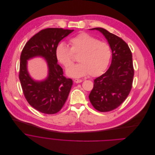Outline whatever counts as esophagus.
I'll use <instances>...</instances> for the list:
<instances>
[{
  "instance_id": "esophagus-1",
  "label": "esophagus",
  "mask_w": 155,
  "mask_h": 155,
  "mask_svg": "<svg viewBox=\"0 0 155 155\" xmlns=\"http://www.w3.org/2000/svg\"><path fill=\"white\" fill-rule=\"evenodd\" d=\"M82 80L81 79H75L74 80V82H75V83H81V82H82Z\"/></svg>"
}]
</instances>
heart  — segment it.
Returning <instances> with one entry per match:
<instances>
[{
	"mask_svg": "<svg viewBox=\"0 0 155 155\" xmlns=\"http://www.w3.org/2000/svg\"><path fill=\"white\" fill-rule=\"evenodd\" d=\"M69 42L71 48L65 43H60L55 48L56 58L65 68L74 64L75 60L74 54L79 55L80 63L67 70L68 76L80 78L88 74L90 76L96 77L106 70L112 55L109 44L85 32L72 37Z\"/></svg>",
	"mask_w": 155,
	"mask_h": 155,
	"instance_id": "obj_1",
	"label": "heart"
}]
</instances>
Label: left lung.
<instances>
[{
  "label": "left lung",
  "instance_id": "obj_1",
  "mask_svg": "<svg viewBox=\"0 0 155 155\" xmlns=\"http://www.w3.org/2000/svg\"><path fill=\"white\" fill-rule=\"evenodd\" d=\"M101 32L110 45L112 63L107 71L94 80L89 95L92 106L100 112L111 111L124 101L132 88L134 70L131 51L127 43L104 28L91 30Z\"/></svg>",
  "mask_w": 155,
  "mask_h": 155
}]
</instances>
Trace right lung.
Wrapping results in <instances>:
<instances>
[{"mask_svg": "<svg viewBox=\"0 0 155 155\" xmlns=\"http://www.w3.org/2000/svg\"><path fill=\"white\" fill-rule=\"evenodd\" d=\"M73 31L61 28L43 29L26 43L21 52L19 78L23 94L28 104L41 113H57L68 97L73 81L64 76L63 69L57 64L55 48ZM36 56L45 58L48 65L49 74L43 81L33 80L26 70V60Z\"/></svg>", "mask_w": 155, "mask_h": 155, "instance_id": "obj_1", "label": "right lung"}]
</instances>
